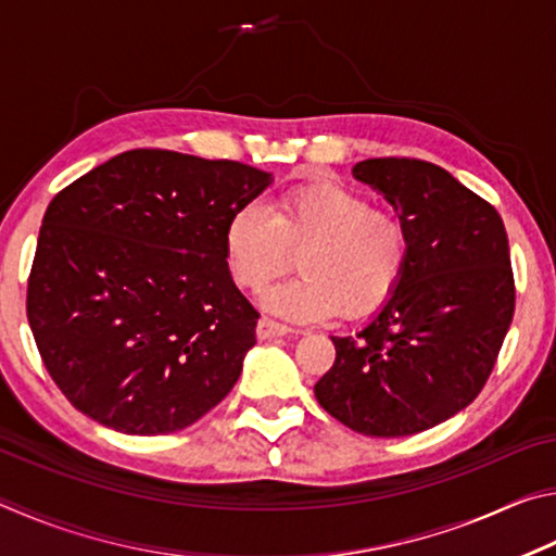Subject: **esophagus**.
Listing matches in <instances>:
<instances>
[{
    "mask_svg": "<svg viewBox=\"0 0 556 556\" xmlns=\"http://www.w3.org/2000/svg\"><path fill=\"white\" fill-rule=\"evenodd\" d=\"M287 333H291V328L289 326H285V324H279V321H275V318H260V324H257V338L260 341H269V338H281V336H287Z\"/></svg>",
    "mask_w": 556,
    "mask_h": 556,
    "instance_id": "1",
    "label": "esophagus"
}]
</instances>
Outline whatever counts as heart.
I'll return each instance as SVG.
<instances>
[{"label":"heart","instance_id":"b5f03b06","mask_svg":"<svg viewBox=\"0 0 556 556\" xmlns=\"http://www.w3.org/2000/svg\"><path fill=\"white\" fill-rule=\"evenodd\" d=\"M235 285L262 291L291 267L301 275L265 294V306L294 321L370 316L397 291L412 257V230L397 213L333 181L289 188L269 205L244 203L225 225Z\"/></svg>","mask_w":556,"mask_h":556}]
</instances>
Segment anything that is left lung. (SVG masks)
I'll use <instances>...</instances> for the list:
<instances>
[{
  "label": "left lung",
  "mask_w": 556,
  "mask_h": 556,
  "mask_svg": "<svg viewBox=\"0 0 556 556\" xmlns=\"http://www.w3.org/2000/svg\"><path fill=\"white\" fill-rule=\"evenodd\" d=\"M357 181L388 199L412 230V257L382 312L331 341L336 363L316 400L365 437H409L454 417L491 378L515 314L503 218L437 164L365 159Z\"/></svg>",
  "instance_id": "1"
}]
</instances>
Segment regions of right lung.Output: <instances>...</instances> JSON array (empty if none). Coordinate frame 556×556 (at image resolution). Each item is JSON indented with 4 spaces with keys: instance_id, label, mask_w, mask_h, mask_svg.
<instances>
[{
    "instance_id": "add662e5",
    "label": "right lung",
    "mask_w": 556,
    "mask_h": 556,
    "mask_svg": "<svg viewBox=\"0 0 556 556\" xmlns=\"http://www.w3.org/2000/svg\"><path fill=\"white\" fill-rule=\"evenodd\" d=\"M267 186L228 159L131 149L53 195L26 316L75 409L172 434L232 390L260 314L230 279L225 225Z\"/></svg>"
}]
</instances>
